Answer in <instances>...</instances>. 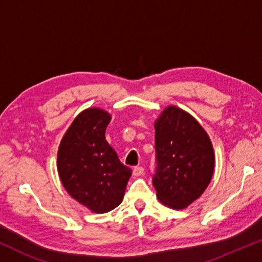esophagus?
Instances as JSON below:
<instances>
[{
  "label": "esophagus",
  "mask_w": 262,
  "mask_h": 262,
  "mask_svg": "<svg viewBox=\"0 0 262 262\" xmlns=\"http://www.w3.org/2000/svg\"><path fill=\"white\" fill-rule=\"evenodd\" d=\"M143 172H145V168H143L142 166H136V167L133 168V174H134L135 177L141 176Z\"/></svg>",
  "instance_id": "1"
}]
</instances>
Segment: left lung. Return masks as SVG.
<instances>
[{"label":"left lung","mask_w":262,"mask_h":262,"mask_svg":"<svg viewBox=\"0 0 262 262\" xmlns=\"http://www.w3.org/2000/svg\"><path fill=\"white\" fill-rule=\"evenodd\" d=\"M154 128L153 186L164 204L184 209L201 197L211 180L215 166L211 141L201 124L177 106L165 109Z\"/></svg>","instance_id":"1"}]
</instances>
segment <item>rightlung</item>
<instances>
[{
    "instance_id": "obj_1",
    "label": "right lung",
    "mask_w": 262,
    "mask_h": 262,
    "mask_svg": "<svg viewBox=\"0 0 262 262\" xmlns=\"http://www.w3.org/2000/svg\"><path fill=\"white\" fill-rule=\"evenodd\" d=\"M110 115L91 108L76 117L58 150V172L70 196L94 212H108L122 202L132 169L105 140Z\"/></svg>"
}]
</instances>
